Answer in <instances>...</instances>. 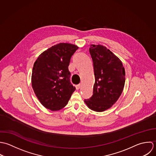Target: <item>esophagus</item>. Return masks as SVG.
<instances>
[{"instance_id":"esophagus-1","label":"esophagus","mask_w":156,"mask_h":156,"mask_svg":"<svg viewBox=\"0 0 156 156\" xmlns=\"http://www.w3.org/2000/svg\"><path fill=\"white\" fill-rule=\"evenodd\" d=\"M81 86V84H79L76 85V89L78 90V89H80Z\"/></svg>"}]
</instances>
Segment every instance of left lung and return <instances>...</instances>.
I'll list each match as a JSON object with an SVG mask.
<instances>
[{
	"mask_svg": "<svg viewBox=\"0 0 156 156\" xmlns=\"http://www.w3.org/2000/svg\"><path fill=\"white\" fill-rule=\"evenodd\" d=\"M89 52L94 62L95 82L92 96L84 102L92 110L102 112L111 108L122 93L125 69L121 60L105 46L91 44Z\"/></svg>",
	"mask_w": 156,
	"mask_h": 156,
	"instance_id": "1",
	"label": "left lung"
}]
</instances>
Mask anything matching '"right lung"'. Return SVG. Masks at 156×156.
<instances>
[{"label":"right lung","instance_id":"right-lung-1","mask_svg":"<svg viewBox=\"0 0 156 156\" xmlns=\"http://www.w3.org/2000/svg\"><path fill=\"white\" fill-rule=\"evenodd\" d=\"M78 49L75 44L60 43L42 52L34 62L32 87L45 108L52 111L62 109L75 90L70 81L68 66Z\"/></svg>","mask_w":156,"mask_h":156}]
</instances>
